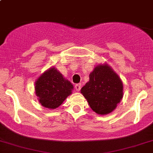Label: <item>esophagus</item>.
<instances>
[{"label":"esophagus","instance_id":"1","mask_svg":"<svg viewBox=\"0 0 153 153\" xmlns=\"http://www.w3.org/2000/svg\"><path fill=\"white\" fill-rule=\"evenodd\" d=\"M75 88L77 91H80V90L81 89V84L80 83H78V84L75 85Z\"/></svg>","mask_w":153,"mask_h":153}]
</instances>
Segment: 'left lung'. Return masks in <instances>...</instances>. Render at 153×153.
Wrapping results in <instances>:
<instances>
[{"instance_id": "8db88e82", "label": "left lung", "mask_w": 153, "mask_h": 153, "mask_svg": "<svg viewBox=\"0 0 153 153\" xmlns=\"http://www.w3.org/2000/svg\"><path fill=\"white\" fill-rule=\"evenodd\" d=\"M80 91L94 111L107 115L123 98V83L110 67L99 65L90 73L89 81Z\"/></svg>"}]
</instances>
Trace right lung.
I'll list each match as a JSON object with an SVG mask.
<instances>
[{
    "mask_svg": "<svg viewBox=\"0 0 153 153\" xmlns=\"http://www.w3.org/2000/svg\"><path fill=\"white\" fill-rule=\"evenodd\" d=\"M36 94L43 107L55 109L62 104L73 89L70 81L54 68L45 72L36 82Z\"/></svg>",
    "mask_w": 153,
    "mask_h": 153,
    "instance_id": "obj_1",
    "label": "right lung"
}]
</instances>
